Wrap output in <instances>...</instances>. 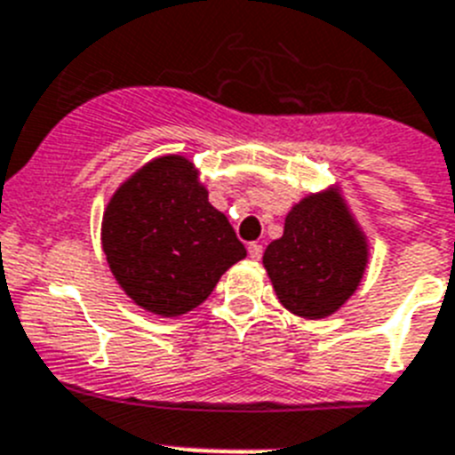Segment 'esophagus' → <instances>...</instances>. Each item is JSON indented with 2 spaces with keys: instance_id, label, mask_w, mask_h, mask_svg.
<instances>
[{
  "instance_id": "obj_1",
  "label": "esophagus",
  "mask_w": 455,
  "mask_h": 455,
  "mask_svg": "<svg viewBox=\"0 0 455 455\" xmlns=\"http://www.w3.org/2000/svg\"><path fill=\"white\" fill-rule=\"evenodd\" d=\"M248 255H251L253 259L262 258V243H258V242L248 243Z\"/></svg>"
}]
</instances>
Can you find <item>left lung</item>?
<instances>
[{"label":"left lung","mask_w":455,"mask_h":455,"mask_svg":"<svg viewBox=\"0 0 455 455\" xmlns=\"http://www.w3.org/2000/svg\"><path fill=\"white\" fill-rule=\"evenodd\" d=\"M262 265L290 313L322 320L359 287L368 243L340 193L324 190L294 204L283 236L267 246Z\"/></svg>","instance_id":"8db88e82"}]
</instances>
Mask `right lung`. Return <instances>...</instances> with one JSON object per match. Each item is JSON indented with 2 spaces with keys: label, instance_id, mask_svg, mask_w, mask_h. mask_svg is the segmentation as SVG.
<instances>
[{
  "label": "right lung",
  "instance_id": "right-lung-1",
  "mask_svg": "<svg viewBox=\"0 0 455 455\" xmlns=\"http://www.w3.org/2000/svg\"><path fill=\"white\" fill-rule=\"evenodd\" d=\"M112 275L140 308L180 317L246 258L225 213L184 156H161L116 188L100 225Z\"/></svg>",
  "mask_w": 455,
  "mask_h": 455
}]
</instances>
